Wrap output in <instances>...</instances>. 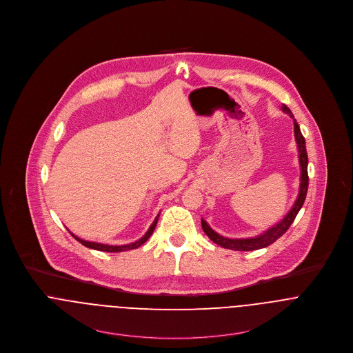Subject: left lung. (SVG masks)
<instances>
[{
	"label": "left lung",
	"mask_w": 353,
	"mask_h": 353,
	"mask_svg": "<svg viewBox=\"0 0 353 353\" xmlns=\"http://www.w3.org/2000/svg\"><path fill=\"white\" fill-rule=\"evenodd\" d=\"M282 110L285 113H288L290 117L294 121V134H295V141H296V147H298V154H299V165H301V183H299V192H298V198L294 202L292 208L290 209L289 213L286 214V217L279 221L278 224L274 225L272 228L267 229L264 233L259 234L256 237H250V239H228L221 234H219L217 232H214L205 220H201V225L203 232L206 233V236L216 244L221 245L223 248L226 250H234V251H255L260 250L264 247L271 245L272 243H275L282 234H285L290 228V225L294 223L298 212L301 210V208L303 206L306 194H307V186H309V175H307V152H306V144H305V137L301 133L299 125L296 123V120L294 119L291 110L283 103Z\"/></svg>",
	"instance_id": "8db88e82"
}]
</instances>
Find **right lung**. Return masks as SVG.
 Masks as SVG:
<instances>
[{
  "label": "right lung",
  "instance_id": "add662e5",
  "mask_svg": "<svg viewBox=\"0 0 353 353\" xmlns=\"http://www.w3.org/2000/svg\"><path fill=\"white\" fill-rule=\"evenodd\" d=\"M158 219H159V214H158V217L155 219V221L152 223V225L150 226V229L147 230V233H145L141 239H139V240L134 241V243L127 244V245H108V244H101V243H94V241H86V240L79 239V237L75 236L74 233H71V232H70V233H71V236H72L77 241H79L82 245H85V247H88V248L97 250V251H102V252H123V251L134 250V248H139L140 245H143V244L150 239V236L154 233V229H155V226L158 224Z\"/></svg>",
  "mask_w": 353,
  "mask_h": 353
}]
</instances>
